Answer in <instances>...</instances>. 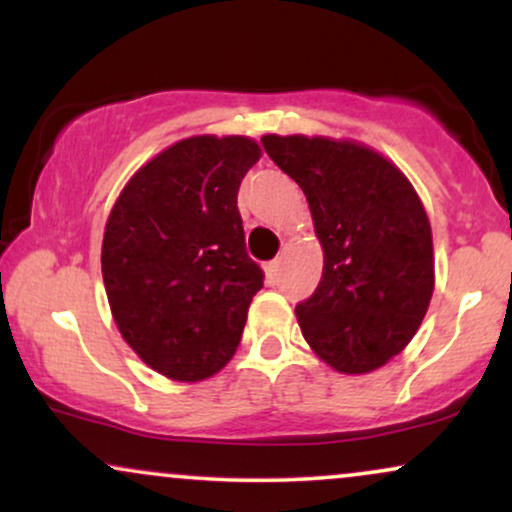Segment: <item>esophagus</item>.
<instances>
[{
  "label": "esophagus",
  "instance_id": "obj_1",
  "mask_svg": "<svg viewBox=\"0 0 512 512\" xmlns=\"http://www.w3.org/2000/svg\"><path fill=\"white\" fill-rule=\"evenodd\" d=\"M279 272H281V257H276V260H272V262L267 264L269 279H279Z\"/></svg>",
  "mask_w": 512,
  "mask_h": 512
}]
</instances>
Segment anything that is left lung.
Returning a JSON list of instances; mask_svg holds the SVG:
<instances>
[{"label": "left lung", "instance_id": "8db88e82", "mask_svg": "<svg viewBox=\"0 0 512 512\" xmlns=\"http://www.w3.org/2000/svg\"><path fill=\"white\" fill-rule=\"evenodd\" d=\"M301 185L325 267L296 305L305 342L339 373H370L411 342L433 296L431 223L402 170L368 146L262 137Z\"/></svg>", "mask_w": 512, "mask_h": 512}]
</instances>
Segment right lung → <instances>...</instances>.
I'll return each mask as SVG.
<instances>
[{
    "label": "right lung",
    "instance_id": "obj_1",
    "mask_svg": "<svg viewBox=\"0 0 512 512\" xmlns=\"http://www.w3.org/2000/svg\"><path fill=\"white\" fill-rule=\"evenodd\" d=\"M248 137H190L134 173L103 236V281L125 342L166 378L197 383L231 361L264 272L245 252L238 187Z\"/></svg>",
    "mask_w": 512,
    "mask_h": 512
}]
</instances>
